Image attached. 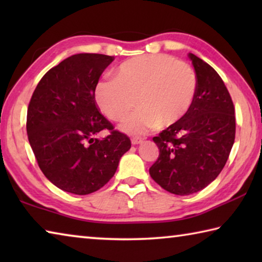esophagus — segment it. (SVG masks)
<instances>
[{"instance_id":"1","label":"esophagus","mask_w":262,"mask_h":262,"mask_svg":"<svg viewBox=\"0 0 262 262\" xmlns=\"http://www.w3.org/2000/svg\"><path fill=\"white\" fill-rule=\"evenodd\" d=\"M142 140L141 137H133L132 139V144H134V145H136V144H140V143H142Z\"/></svg>"}]
</instances>
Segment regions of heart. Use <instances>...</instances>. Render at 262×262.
I'll return each mask as SVG.
<instances>
[{"label": "heart", "instance_id": "obj_1", "mask_svg": "<svg viewBox=\"0 0 262 262\" xmlns=\"http://www.w3.org/2000/svg\"><path fill=\"white\" fill-rule=\"evenodd\" d=\"M194 69L167 54L135 56L119 66L115 78H104L95 88V99L110 120L119 121L136 103L140 108L126 118L120 129L132 135L170 127L188 113L196 95Z\"/></svg>", "mask_w": 262, "mask_h": 262}]
</instances>
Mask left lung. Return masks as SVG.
Instances as JSON below:
<instances>
[{
  "label": "left lung",
  "mask_w": 262,
  "mask_h": 262,
  "mask_svg": "<svg viewBox=\"0 0 262 262\" xmlns=\"http://www.w3.org/2000/svg\"><path fill=\"white\" fill-rule=\"evenodd\" d=\"M198 79L196 95L179 122L154 137L159 156L149 168L167 192L189 195L207 187L221 173L236 135L231 97L216 70L189 53Z\"/></svg>",
  "instance_id": "8db88e82"
}]
</instances>
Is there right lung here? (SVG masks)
I'll use <instances>...</instances> for the list:
<instances>
[{"mask_svg": "<svg viewBox=\"0 0 262 262\" xmlns=\"http://www.w3.org/2000/svg\"><path fill=\"white\" fill-rule=\"evenodd\" d=\"M113 56L82 53L67 57L43 75L28 107L26 132L38 165L56 187L77 195L94 193L110 181L127 135L100 114L95 88ZM107 129L104 139L93 136Z\"/></svg>", "mask_w": 262, "mask_h": 262, "instance_id": "1", "label": "right lung"}]
</instances>
